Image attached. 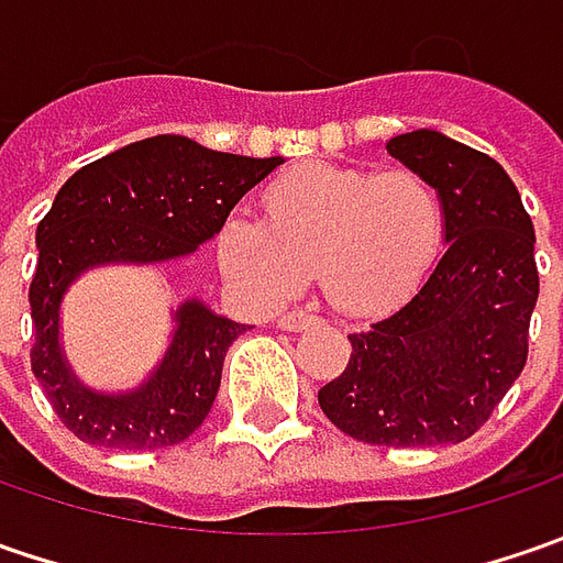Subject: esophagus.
<instances>
[{
    "label": "esophagus",
    "mask_w": 563,
    "mask_h": 563,
    "mask_svg": "<svg viewBox=\"0 0 563 563\" xmlns=\"http://www.w3.org/2000/svg\"><path fill=\"white\" fill-rule=\"evenodd\" d=\"M319 322V316L307 313V310H291V313H285L278 319V329H285V332H300V329H310Z\"/></svg>",
    "instance_id": "34e87169"
}]
</instances>
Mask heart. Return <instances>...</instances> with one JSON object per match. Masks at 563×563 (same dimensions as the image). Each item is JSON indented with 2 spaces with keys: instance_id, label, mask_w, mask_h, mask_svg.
Listing matches in <instances>:
<instances>
[{
  "instance_id": "b5f03b06",
  "label": "heart",
  "mask_w": 563,
  "mask_h": 563,
  "mask_svg": "<svg viewBox=\"0 0 563 563\" xmlns=\"http://www.w3.org/2000/svg\"><path fill=\"white\" fill-rule=\"evenodd\" d=\"M448 238V203L417 168L313 163L278 178L266 222L231 216L219 231L225 275L256 300H285L316 269L347 313H388L426 282Z\"/></svg>"
}]
</instances>
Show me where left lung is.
Masks as SVG:
<instances>
[{"label":"left lung","instance_id":"left-lung-1","mask_svg":"<svg viewBox=\"0 0 563 563\" xmlns=\"http://www.w3.org/2000/svg\"><path fill=\"white\" fill-rule=\"evenodd\" d=\"M385 150L439 185L448 247L407 303L347 335L351 360L319 388V407L357 442L457 444L527 366L536 231L508 172L486 153L426 128Z\"/></svg>","mask_w":563,"mask_h":563}]
</instances>
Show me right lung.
Returning <instances> with one entry per match:
<instances>
[{
    "mask_svg": "<svg viewBox=\"0 0 563 563\" xmlns=\"http://www.w3.org/2000/svg\"><path fill=\"white\" fill-rule=\"evenodd\" d=\"M282 156L250 159L206 150L181 134L128 143L77 168L36 225L31 282V366L46 398L80 442L112 451L181 444L219 395L231 341L247 332L200 300L175 310V335L141 388L106 395L71 373L58 344V310L80 272L109 263L178 260L219 234L241 197Z\"/></svg>",
    "mask_w": 563,
    "mask_h": 563,
    "instance_id": "1",
    "label": "right lung"
}]
</instances>
